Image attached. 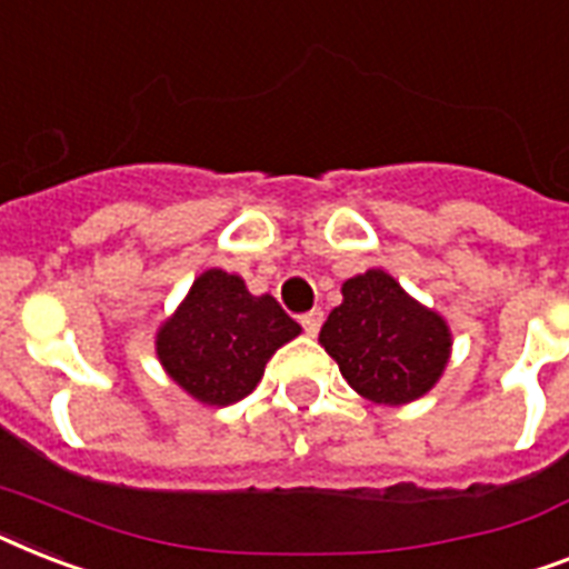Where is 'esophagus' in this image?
Masks as SVG:
<instances>
[{"instance_id":"esophagus-1","label":"esophagus","mask_w":569,"mask_h":569,"mask_svg":"<svg viewBox=\"0 0 569 569\" xmlns=\"http://www.w3.org/2000/svg\"><path fill=\"white\" fill-rule=\"evenodd\" d=\"M321 321H325V312H321V309H309L307 316H300V327H303V332H307V336H318V330H321Z\"/></svg>"}]
</instances>
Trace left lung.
I'll return each mask as SVG.
<instances>
[{
    "instance_id": "8db88e82",
    "label": "left lung",
    "mask_w": 569,
    "mask_h": 569,
    "mask_svg": "<svg viewBox=\"0 0 569 569\" xmlns=\"http://www.w3.org/2000/svg\"><path fill=\"white\" fill-rule=\"evenodd\" d=\"M318 341L350 389L386 406L427 395L452 348L445 318L420 307L382 269L345 280L341 303L327 316Z\"/></svg>"
}]
</instances>
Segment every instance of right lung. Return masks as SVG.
I'll list each match as a JSON object with an SVG mask.
<instances>
[{"instance_id": "1", "label": "right lung", "mask_w": 569, "mask_h": 569, "mask_svg": "<svg viewBox=\"0 0 569 569\" xmlns=\"http://www.w3.org/2000/svg\"><path fill=\"white\" fill-rule=\"evenodd\" d=\"M300 332L271 295H251L239 274L198 277L157 330V359L198 403L230 406L251 395L277 348Z\"/></svg>"}]
</instances>
